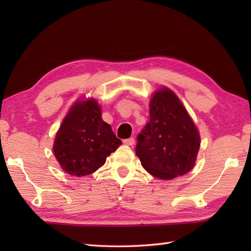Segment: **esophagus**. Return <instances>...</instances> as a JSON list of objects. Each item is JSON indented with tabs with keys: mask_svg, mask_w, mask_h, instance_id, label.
Listing matches in <instances>:
<instances>
[{
	"mask_svg": "<svg viewBox=\"0 0 251 251\" xmlns=\"http://www.w3.org/2000/svg\"><path fill=\"white\" fill-rule=\"evenodd\" d=\"M123 142H124V145H126V146H134L135 139L134 138H129V139H125Z\"/></svg>",
	"mask_w": 251,
	"mask_h": 251,
	"instance_id": "1",
	"label": "esophagus"
}]
</instances>
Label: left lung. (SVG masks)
<instances>
[{"mask_svg": "<svg viewBox=\"0 0 251 251\" xmlns=\"http://www.w3.org/2000/svg\"><path fill=\"white\" fill-rule=\"evenodd\" d=\"M150 122L138 136L136 154L153 177L172 180L194 167L201 136L179 97L167 86L153 93Z\"/></svg>", "mask_w": 251, "mask_h": 251, "instance_id": "left-lung-1", "label": "left lung"}]
</instances>
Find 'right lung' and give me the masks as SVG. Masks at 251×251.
Here are the masks:
<instances>
[{
	"label": "right lung",
	"mask_w": 251,
	"mask_h": 251,
	"mask_svg": "<svg viewBox=\"0 0 251 251\" xmlns=\"http://www.w3.org/2000/svg\"><path fill=\"white\" fill-rule=\"evenodd\" d=\"M101 115V106L95 98L83 96L71 105L52 145L63 172L75 177L93 174L122 145Z\"/></svg>",
	"instance_id": "add662e5"
}]
</instances>
